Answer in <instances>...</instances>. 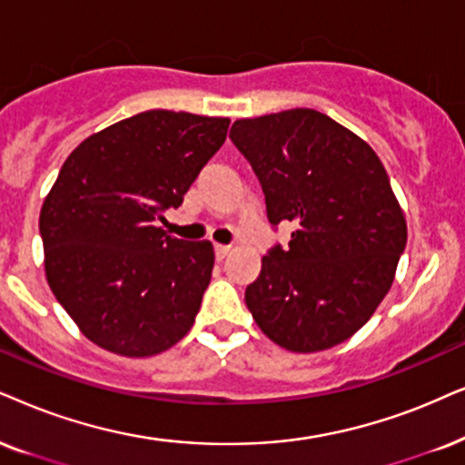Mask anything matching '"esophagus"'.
I'll list each match as a JSON object with an SVG mask.
<instances>
[{"instance_id":"1","label":"esophagus","mask_w":465,"mask_h":465,"mask_svg":"<svg viewBox=\"0 0 465 465\" xmlns=\"http://www.w3.org/2000/svg\"><path fill=\"white\" fill-rule=\"evenodd\" d=\"M229 251H232V246H227V244H214V255H216V260H225V257L229 255Z\"/></svg>"}]
</instances>
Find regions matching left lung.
<instances>
[{
	"instance_id": "left-lung-1",
	"label": "left lung",
	"mask_w": 465,
	"mask_h": 465,
	"mask_svg": "<svg viewBox=\"0 0 465 465\" xmlns=\"http://www.w3.org/2000/svg\"><path fill=\"white\" fill-rule=\"evenodd\" d=\"M229 139L260 180L270 225L296 227L246 287L252 320L304 354L350 339L389 293L408 242L384 164L315 109L238 120Z\"/></svg>"
}]
</instances>
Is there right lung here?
<instances>
[{
  "mask_svg": "<svg viewBox=\"0 0 465 465\" xmlns=\"http://www.w3.org/2000/svg\"><path fill=\"white\" fill-rule=\"evenodd\" d=\"M227 128V117L152 109L87 137L62 164L40 210L46 281L101 348L154 356L191 331L214 249L158 221L180 208Z\"/></svg>",
  "mask_w": 465,
  "mask_h": 465,
  "instance_id": "right-lung-1",
  "label": "right lung"
}]
</instances>
